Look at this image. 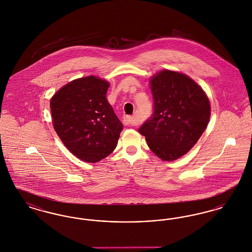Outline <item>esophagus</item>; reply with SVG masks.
<instances>
[{
  "mask_svg": "<svg viewBox=\"0 0 252 252\" xmlns=\"http://www.w3.org/2000/svg\"><path fill=\"white\" fill-rule=\"evenodd\" d=\"M123 122H124L125 126H137L138 125L136 119L131 116H125Z\"/></svg>",
  "mask_w": 252,
  "mask_h": 252,
  "instance_id": "esophagus-1",
  "label": "esophagus"
}]
</instances>
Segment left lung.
Listing matches in <instances>:
<instances>
[{
    "label": "left lung",
    "instance_id": "1",
    "mask_svg": "<svg viewBox=\"0 0 252 252\" xmlns=\"http://www.w3.org/2000/svg\"><path fill=\"white\" fill-rule=\"evenodd\" d=\"M153 114L138 131L152 152L172 161L185 155L201 137L211 116L202 88L181 72L162 70L150 79Z\"/></svg>",
    "mask_w": 252,
    "mask_h": 252
}]
</instances>
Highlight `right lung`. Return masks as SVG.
I'll use <instances>...</instances> for the list:
<instances>
[{
  "label": "right lung",
  "mask_w": 252,
  "mask_h": 252,
  "mask_svg": "<svg viewBox=\"0 0 252 252\" xmlns=\"http://www.w3.org/2000/svg\"><path fill=\"white\" fill-rule=\"evenodd\" d=\"M109 83L94 75L72 80L51 99L54 128L79 159L97 162L118 144L123 124L107 100Z\"/></svg>",
  "instance_id": "1"
}]
</instances>
